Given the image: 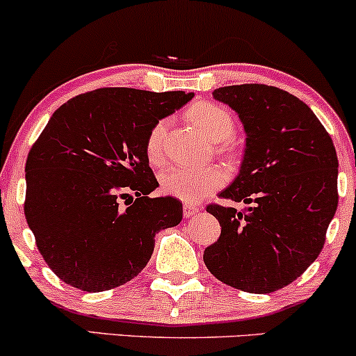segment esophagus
Here are the masks:
<instances>
[{
    "label": "esophagus",
    "mask_w": 356,
    "mask_h": 356,
    "mask_svg": "<svg viewBox=\"0 0 356 356\" xmlns=\"http://www.w3.org/2000/svg\"><path fill=\"white\" fill-rule=\"evenodd\" d=\"M184 218H192L194 214H197L199 212V207L195 206V204H191V202H184Z\"/></svg>",
    "instance_id": "34e87169"
}]
</instances>
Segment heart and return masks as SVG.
Here are the masks:
<instances>
[{
    "instance_id": "1",
    "label": "heart",
    "mask_w": 356,
    "mask_h": 356,
    "mask_svg": "<svg viewBox=\"0 0 356 356\" xmlns=\"http://www.w3.org/2000/svg\"><path fill=\"white\" fill-rule=\"evenodd\" d=\"M189 120L197 127L207 138L214 142L229 140L234 134L236 122L232 113L222 105L214 102H199L189 108ZM167 122L159 120L150 129L145 142V152L152 164L162 161V144H164ZM227 150L226 145H222ZM227 181V172L220 165L209 167H169L161 177L162 189L167 194L181 199L184 202H194L206 197L212 191L219 189Z\"/></svg>"
}]
</instances>
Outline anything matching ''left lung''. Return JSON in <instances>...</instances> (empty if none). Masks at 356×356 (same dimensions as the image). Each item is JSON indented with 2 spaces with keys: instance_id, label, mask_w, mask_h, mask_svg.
<instances>
[{
  "instance_id": "left-lung-1",
  "label": "left lung",
  "mask_w": 356,
  "mask_h": 356,
  "mask_svg": "<svg viewBox=\"0 0 356 356\" xmlns=\"http://www.w3.org/2000/svg\"><path fill=\"white\" fill-rule=\"evenodd\" d=\"M212 97L238 113L246 149L234 182L209 204L220 236L204 263L241 291L273 293L300 277L316 259L338 206V157L313 110L276 87H220Z\"/></svg>"
}]
</instances>
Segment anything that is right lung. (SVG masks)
<instances>
[{
  "mask_svg": "<svg viewBox=\"0 0 356 356\" xmlns=\"http://www.w3.org/2000/svg\"><path fill=\"white\" fill-rule=\"evenodd\" d=\"M192 97L99 88L53 113L26 159L24 218L61 281L90 293L117 288L149 263L155 234L181 222V201L149 197L159 182L145 142Z\"/></svg>",
  "mask_w": 356,
  "mask_h": 356,
  "instance_id": "1",
  "label": "right lung"
}]
</instances>
